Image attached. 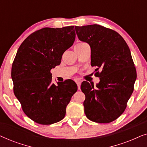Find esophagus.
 I'll return each mask as SVG.
<instances>
[{"mask_svg":"<svg viewBox=\"0 0 147 147\" xmlns=\"http://www.w3.org/2000/svg\"><path fill=\"white\" fill-rule=\"evenodd\" d=\"M76 84H77V85H78V89L80 90V86H81V82H80V81H77V82H76Z\"/></svg>","mask_w":147,"mask_h":147,"instance_id":"esophagus-1","label":"esophagus"}]
</instances>
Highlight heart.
Listing matches in <instances>:
<instances>
[{
	"mask_svg": "<svg viewBox=\"0 0 147 147\" xmlns=\"http://www.w3.org/2000/svg\"><path fill=\"white\" fill-rule=\"evenodd\" d=\"M82 44H84V43H78V44H77V45H82Z\"/></svg>",
	"mask_w": 147,
	"mask_h": 147,
	"instance_id": "heart-1",
	"label": "heart"
}]
</instances>
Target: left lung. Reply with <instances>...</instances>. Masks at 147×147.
Wrapping results in <instances>:
<instances>
[{
  "label": "left lung",
  "mask_w": 147,
  "mask_h": 147,
  "mask_svg": "<svg viewBox=\"0 0 147 147\" xmlns=\"http://www.w3.org/2000/svg\"><path fill=\"white\" fill-rule=\"evenodd\" d=\"M80 41L89 44L91 65L99 83L94 86L82 82L81 90L85 94L84 102L86 117L98 123H108L119 117L134 90L136 71L126 41L117 32L98 25L75 27Z\"/></svg>",
  "instance_id": "left-lung-1"
}]
</instances>
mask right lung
Here are the masks:
<instances>
[{
  "mask_svg": "<svg viewBox=\"0 0 147 147\" xmlns=\"http://www.w3.org/2000/svg\"><path fill=\"white\" fill-rule=\"evenodd\" d=\"M74 26L43 28L25 39L11 70L14 93L23 112L34 122L51 124L65 117L66 107L78 86L71 80L52 83L51 69L75 41Z\"/></svg>",
  "mask_w": 147,
  "mask_h": 147,
  "instance_id": "1",
  "label": "right lung"
}]
</instances>
